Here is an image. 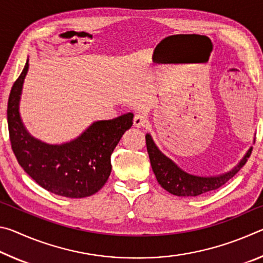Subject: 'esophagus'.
Returning a JSON list of instances; mask_svg holds the SVG:
<instances>
[{
  "mask_svg": "<svg viewBox=\"0 0 263 263\" xmlns=\"http://www.w3.org/2000/svg\"><path fill=\"white\" fill-rule=\"evenodd\" d=\"M148 122V118L147 116L139 114V115H136L135 119H133V125L136 127H141V126H145L146 124Z\"/></svg>",
  "mask_w": 263,
  "mask_h": 263,
  "instance_id": "esophagus-1",
  "label": "esophagus"
}]
</instances>
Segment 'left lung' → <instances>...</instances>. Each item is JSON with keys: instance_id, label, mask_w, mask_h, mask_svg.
Returning <instances> with one entry per match:
<instances>
[{"instance_id": "8db88e82", "label": "left lung", "mask_w": 263, "mask_h": 263, "mask_svg": "<svg viewBox=\"0 0 263 263\" xmlns=\"http://www.w3.org/2000/svg\"><path fill=\"white\" fill-rule=\"evenodd\" d=\"M146 146H147V152L151 160V166L155 174V177L159 182V184L164 190L175 196L181 197H193V196H199L202 194L213 191L221 185H224L226 182L232 179L237 173L245 166L248 158L251 157L253 147L248 149V152L245 154L241 161L235 166L232 171H230L225 174L218 176H196L188 174V173L182 171L177 164L167 158L166 155L161 153L157 145L154 144L148 133L146 135Z\"/></svg>"}]
</instances>
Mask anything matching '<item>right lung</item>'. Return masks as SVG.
Masks as SVG:
<instances>
[{
  "mask_svg": "<svg viewBox=\"0 0 263 263\" xmlns=\"http://www.w3.org/2000/svg\"><path fill=\"white\" fill-rule=\"evenodd\" d=\"M28 69L29 59L8 100L9 137L17 161L31 179L50 193L69 198L96 194L109 179L111 154L132 126L133 114L92 123L69 142L46 144L31 136L21 119L20 100Z\"/></svg>",
  "mask_w": 263,
  "mask_h": 263,
  "instance_id": "right-lung-1",
  "label": "right lung"
}]
</instances>
